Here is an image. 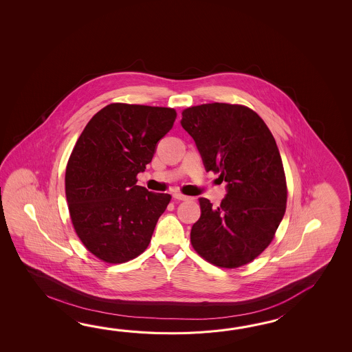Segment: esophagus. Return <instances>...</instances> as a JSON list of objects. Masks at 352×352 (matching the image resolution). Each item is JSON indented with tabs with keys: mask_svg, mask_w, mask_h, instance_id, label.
<instances>
[{
	"mask_svg": "<svg viewBox=\"0 0 352 352\" xmlns=\"http://www.w3.org/2000/svg\"><path fill=\"white\" fill-rule=\"evenodd\" d=\"M173 199H176V200H181V201H186V200H190V196L181 194V192H175V194H173Z\"/></svg>",
	"mask_w": 352,
	"mask_h": 352,
	"instance_id": "esophagus-1",
	"label": "esophagus"
}]
</instances>
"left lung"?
<instances>
[{
  "mask_svg": "<svg viewBox=\"0 0 352 352\" xmlns=\"http://www.w3.org/2000/svg\"><path fill=\"white\" fill-rule=\"evenodd\" d=\"M181 126L194 138L205 170L228 182L217 208L200 197L201 217L190 239L205 261L239 268L262 254L285 217L287 182L270 128L245 105L209 103L182 111Z\"/></svg>",
  "mask_w": 352,
  "mask_h": 352,
  "instance_id": "8db88e82",
  "label": "left lung"
}]
</instances>
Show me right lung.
Segmentation results:
<instances>
[{"label":"right lung","instance_id":"right-lung-1","mask_svg":"<svg viewBox=\"0 0 352 352\" xmlns=\"http://www.w3.org/2000/svg\"><path fill=\"white\" fill-rule=\"evenodd\" d=\"M176 116L173 108L112 103L93 116L75 143L65 171L69 214L98 259L126 263L148 247L171 195L138 186L137 175Z\"/></svg>","mask_w":352,"mask_h":352}]
</instances>
